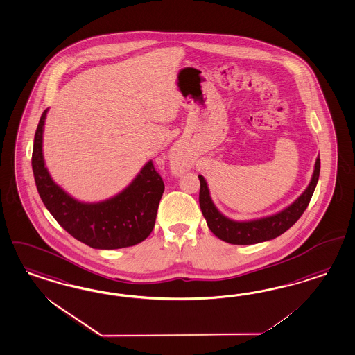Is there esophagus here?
Returning <instances> with one entry per match:
<instances>
[{
	"mask_svg": "<svg viewBox=\"0 0 355 355\" xmlns=\"http://www.w3.org/2000/svg\"><path fill=\"white\" fill-rule=\"evenodd\" d=\"M171 166H173V170L182 173V171H185V168L188 167V159L180 155L179 153H173L171 154Z\"/></svg>",
	"mask_w": 355,
	"mask_h": 355,
	"instance_id": "esophagus-1",
	"label": "esophagus"
}]
</instances>
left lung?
<instances>
[{"instance_id":"obj_1","label":"left lung","mask_w":355,"mask_h":355,"mask_svg":"<svg viewBox=\"0 0 355 355\" xmlns=\"http://www.w3.org/2000/svg\"><path fill=\"white\" fill-rule=\"evenodd\" d=\"M319 173H320V158L318 157L315 162L311 182L307 185L304 192L293 203H291L288 207H285L282 211L274 215L253 219V220H245V222L232 220L216 209L210 197L207 182L202 175H198L200 184H201L200 207L210 231L218 239L233 245L263 243L283 234L301 218V215L304 214L313 197L315 187L319 180Z\"/></svg>"}]
</instances>
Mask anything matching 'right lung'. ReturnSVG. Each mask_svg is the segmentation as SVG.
Here are the masks:
<instances>
[{
    "instance_id": "right-lung-1",
    "label": "right lung",
    "mask_w": 355,
    "mask_h": 355,
    "mask_svg": "<svg viewBox=\"0 0 355 355\" xmlns=\"http://www.w3.org/2000/svg\"><path fill=\"white\" fill-rule=\"evenodd\" d=\"M48 109L35 133L32 170L41 200L62 228L93 249H121L144 241L154 228L164 184L152 161L145 163L131 184L102 202L72 198L53 182L42 155V132Z\"/></svg>"
}]
</instances>
